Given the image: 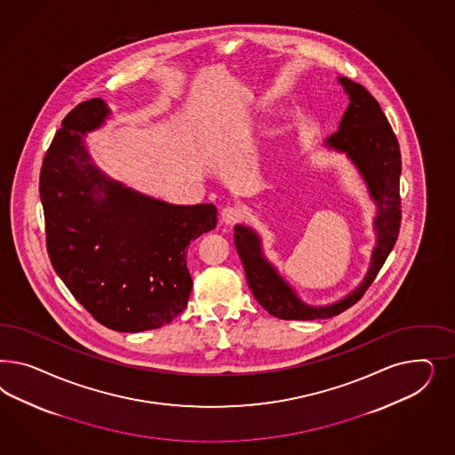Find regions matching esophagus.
Segmentation results:
<instances>
[{
  "instance_id": "1",
  "label": "esophagus",
  "mask_w": 455,
  "mask_h": 455,
  "mask_svg": "<svg viewBox=\"0 0 455 455\" xmlns=\"http://www.w3.org/2000/svg\"><path fill=\"white\" fill-rule=\"evenodd\" d=\"M242 217H243V213L238 207H225L221 210L220 220L225 225H235L236 221H240Z\"/></svg>"
}]
</instances>
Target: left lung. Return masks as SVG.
I'll list each match as a JSON object with an SVG mask.
<instances>
[{
    "mask_svg": "<svg viewBox=\"0 0 455 455\" xmlns=\"http://www.w3.org/2000/svg\"><path fill=\"white\" fill-rule=\"evenodd\" d=\"M339 83L344 86L350 103L339 130L331 133L323 145L335 152L345 153L365 180L377 205V217L373 219L377 242L369 272L357 289L339 302L314 307L302 302L295 290L276 272L275 267L265 259L259 234L247 225H235V247L243 263L248 287L270 315L283 320L331 318L357 303L365 290L372 285L399 236L402 219L399 141L379 101L362 84L345 76H339Z\"/></svg>",
    "mask_w": 455,
    "mask_h": 455,
    "instance_id": "1",
    "label": "left lung"
}]
</instances>
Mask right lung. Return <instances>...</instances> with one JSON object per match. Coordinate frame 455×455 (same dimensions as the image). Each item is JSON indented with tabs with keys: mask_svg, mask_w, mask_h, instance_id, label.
I'll use <instances>...</instances> for the list:
<instances>
[{
	"mask_svg": "<svg viewBox=\"0 0 455 455\" xmlns=\"http://www.w3.org/2000/svg\"><path fill=\"white\" fill-rule=\"evenodd\" d=\"M108 115L103 100L83 101L44 155L46 250L58 276L101 325L152 331L185 310L193 285L187 247L215 228L217 208L172 205L100 172L83 137Z\"/></svg>",
	"mask_w": 455,
	"mask_h": 455,
	"instance_id": "right-lung-1",
	"label": "right lung"
}]
</instances>
